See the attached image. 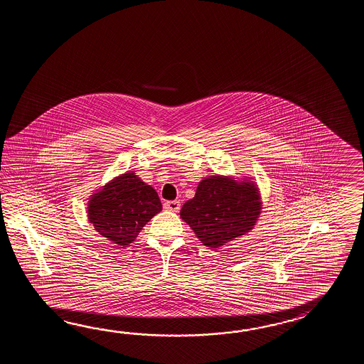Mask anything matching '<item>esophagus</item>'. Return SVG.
<instances>
[{"instance_id":"obj_1","label":"esophagus","mask_w":364,"mask_h":364,"mask_svg":"<svg viewBox=\"0 0 364 364\" xmlns=\"http://www.w3.org/2000/svg\"><path fill=\"white\" fill-rule=\"evenodd\" d=\"M164 208L171 210V212H178L181 208V203L178 200L165 201Z\"/></svg>"}]
</instances>
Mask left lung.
<instances>
[{
  "label": "left lung",
  "mask_w": 364,
  "mask_h": 364,
  "mask_svg": "<svg viewBox=\"0 0 364 364\" xmlns=\"http://www.w3.org/2000/svg\"><path fill=\"white\" fill-rule=\"evenodd\" d=\"M260 210L254 182L213 176L198 185L195 196L181 209V218L204 246L217 248L252 230Z\"/></svg>",
  "instance_id": "8db88e82"
}]
</instances>
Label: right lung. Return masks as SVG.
Returning <instances> with one entry per match:
<instances>
[{
  "label": "right lung",
  "instance_id": "add662e5",
  "mask_svg": "<svg viewBox=\"0 0 364 364\" xmlns=\"http://www.w3.org/2000/svg\"><path fill=\"white\" fill-rule=\"evenodd\" d=\"M87 209L96 232L116 245L127 246L163 205L155 188L130 171L91 195Z\"/></svg>",
  "mask_w": 364,
  "mask_h": 364
}]
</instances>
